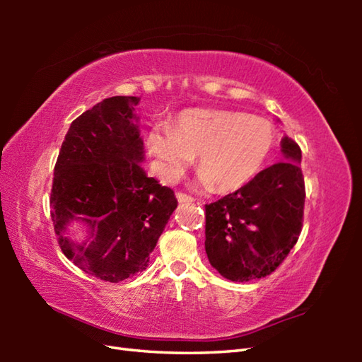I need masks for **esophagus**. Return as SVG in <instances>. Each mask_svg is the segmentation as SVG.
<instances>
[{
  "instance_id": "34e87169",
  "label": "esophagus",
  "mask_w": 362,
  "mask_h": 362,
  "mask_svg": "<svg viewBox=\"0 0 362 362\" xmlns=\"http://www.w3.org/2000/svg\"><path fill=\"white\" fill-rule=\"evenodd\" d=\"M175 197H177V201H179L180 204H187V202H193V201H194L193 197L185 194V193H177Z\"/></svg>"
}]
</instances>
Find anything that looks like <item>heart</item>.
Returning <instances> with one entry per match:
<instances>
[{
	"label": "heart",
	"instance_id": "b5f03b06",
	"mask_svg": "<svg viewBox=\"0 0 362 362\" xmlns=\"http://www.w3.org/2000/svg\"><path fill=\"white\" fill-rule=\"evenodd\" d=\"M271 121L233 110L189 109L174 118L173 127L156 122L146 132V148L158 174L175 182L194 163L204 188L236 191L263 169L275 144Z\"/></svg>",
	"mask_w": 362,
	"mask_h": 362
}]
</instances>
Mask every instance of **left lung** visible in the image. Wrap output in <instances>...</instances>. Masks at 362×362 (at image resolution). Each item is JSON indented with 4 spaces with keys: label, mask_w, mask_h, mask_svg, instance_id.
<instances>
[{
    "label": "left lung",
    "mask_w": 362,
    "mask_h": 362,
    "mask_svg": "<svg viewBox=\"0 0 362 362\" xmlns=\"http://www.w3.org/2000/svg\"><path fill=\"white\" fill-rule=\"evenodd\" d=\"M281 156L245 187L205 205L206 257L227 280L250 281L272 274L302 232V151L286 135Z\"/></svg>",
    "instance_id": "left-lung-1"
}]
</instances>
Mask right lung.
I'll use <instances>...</instances> for the list:
<instances>
[{
	"label": "right lung",
	"instance_id": "1",
	"mask_svg": "<svg viewBox=\"0 0 362 362\" xmlns=\"http://www.w3.org/2000/svg\"><path fill=\"white\" fill-rule=\"evenodd\" d=\"M136 96H113L76 118L54 166L49 197L54 232L83 272L118 283L143 272L177 209L174 191L148 177L135 115ZM79 221L89 240L66 235Z\"/></svg>",
	"mask_w": 362,
	"mask_h": 362
}]
</instances>
